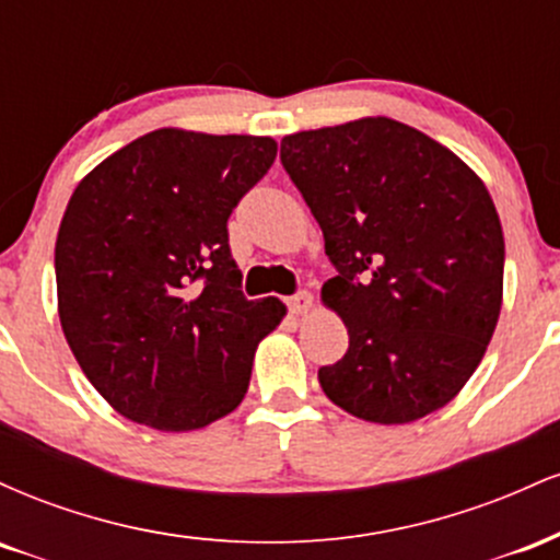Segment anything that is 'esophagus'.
Segmentation results:
<instances>
[{"label": "esophagus", "instance_id": "1", "mask_svg": "<svg viewBox=\"0 0 560 560\" xmlns=\"http://www.w3.org/2000/svg\"><path fill=\"white\" fill-rule=\"evenodd\" d=\"M289 311L298 313V316H305V313L313 311V305H316V300H313L311 292H298L294 298L287 300Z\"/></svg>", "mask_w": 560, "mask_h": 560}]
</instances>
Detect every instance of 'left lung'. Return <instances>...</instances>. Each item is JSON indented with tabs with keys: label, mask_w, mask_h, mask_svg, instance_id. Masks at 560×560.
Here are the masks:
<instances>
[{
	"label": "left lung",
	"mask_w": 560,
	"mask_h": 560,
	"mask_svg": "<svg viewBox=\"0 0 560 560\" xmlns=\"http://www.w3.org/2000/svg\"><path fill=\"white\" fill-rule=\"evenodd\" d=\"M281 163L337 268L320 300L350 334L320 389L384 427L440 410L477 371L503 305L505 242L485 182L384 115L289 133Z\"/></svg>",
	"instance_id": "8db88e82"
}]
</instances>
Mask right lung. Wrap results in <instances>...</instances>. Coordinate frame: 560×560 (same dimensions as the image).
<instances>
[{"instance_id":"right-lung-1","label":"right lung","mask_w":560,"mask_h":560,"mask_svg":"<svg viewBox=\"0 0 560 560\" xmlns=\"http://www.w3.org/2000/svg\"><path fill=\"white\" fill-rule=\"evenodd\" d=\"M276 160L271 137L158 128L81 178L55 244L75 361L126 419L195 432L244 400L287 305L247 300L229 215Z\"/></svg>"}]
</instances>
